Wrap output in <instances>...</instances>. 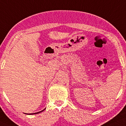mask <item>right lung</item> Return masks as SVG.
<instances>
[{"label": "right lung", "instance_id": "add662e5", "mask_svg": "<svg viewBox=\"0 0 126 126\" xmlns=\"http://www.w3.org/2000/svg\"><path fill=\"white\" fill-rule=\"evenodd\" d=\"M45 109H44V110H41V111H39V112H37V113H30V114H37V113H41V112H42V111H44Z\"/></svg>", "mask_w": 126, "mask_h": 126}]
</instances>
